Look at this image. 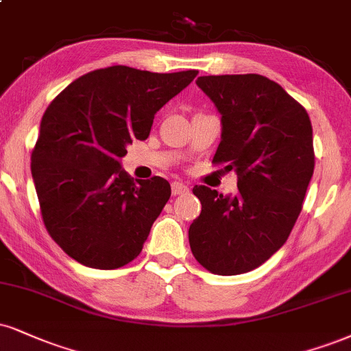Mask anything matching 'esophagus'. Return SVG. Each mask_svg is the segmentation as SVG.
<instances>
[{
    "instance_id": "esophagus-1",
    "label": "esophagus",
    "mask_w": 351,
    "mask_h": 351,
    "mask_svg": "<svg viewBox=\"0 0 351 351\" xmlns=\"http://www.w3.org/2000/svg\"><path fill=\"white\" fill-rule=\"evenodd\" d=\"M188 191H189V188L186 186V184L180 183V181H173V183H171L173 196H178V194H184V193H188Z\"/></svg>"
}]
</instances>
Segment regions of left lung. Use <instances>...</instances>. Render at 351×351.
Listing matches in <instances>:
<instances>
[{"mask_svg":"<svg viewBox=\"0 0 351 351\" xmlns=\"http://www.w3.org/2000/svg\"><path fill=\"white\" fill-rule=\"evenodd\" d=\"M196 84L221 114L214 163L237 173L235 194L194 186L201 214L189 226V247L221 276L263 265L288 240L314 173L312 125L306 109L261 75H210Z\"/></svg>","mask_w":351,"mask_h":351,"instance_id":"obj_1","label":"left lung"}]
</instances>
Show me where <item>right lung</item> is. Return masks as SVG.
<instances>
[{
    "mask_svg": "<svg viewBox=\"0 0 351 351\" xmlns=\"http://www.w3.org/2000/svg\"><path fill=\"white\" fill-rule=\"evenodd\" d=\"M196 75L108 66L75 80L44 112L32 180L50 237L78 263L116 269L142 252L171 188L160 176L135 184L121 158Z\"/></svg>",
    "mask_w": 351,
    "mask_h": 351,
    "instance_id": "right-lung-1",
    "label": "right lung"
}]
</instances>
